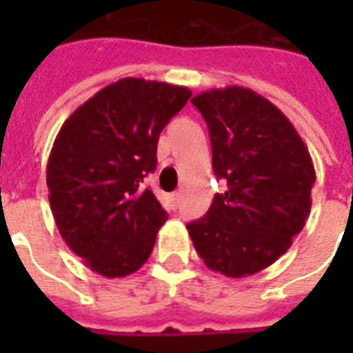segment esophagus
Masks as SVG:
<instances>
[{"mask_svg": "<svg viewBox=\"0 0 353 353\" xmlns=\"http://www.w3.org/2000/svg\"><path fill=\"white\" fill-rule=\"evenodd\" d=\"M181 198H183V192H181V190H177V192L172 194V201H174V205H176V207H177V205H179V203H181Z\"/></svg>", "mask_w": 353, "mask_h": 353, "instance_id": "esophagus-1", "label": "esophagus"}]
</instances>
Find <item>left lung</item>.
<instances>
[{"label": "left lung", "instance_id": "left-lung-1", "mask_svg": "<svg viewBox=\"0 0 353 353\" xmlns=\"http://www.w3.org/2000/svg\"><path fill=\"white\" fill-rule=\"evenodd\" d=\"M209 126L212 168L227 181L187 225L205 265L231 279L276 262L312 209L315 168L290 119L252 90L227 85L192 99Z\"/></svg>", "mask_w": 353, "mask_h": 353}]
</instances>
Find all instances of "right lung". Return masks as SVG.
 Masks as SVG:
<instances>
[{"instance_id":"add662e5","label":"right lung","mask_w":353,"mask_h":353,"mask_svg":"<svg viewBox=\"0 0 353 353\" xmlns=\"http://www.w3.org/2000/svg\"><path fill=\"white\" fill-rule=\"evenodd\" d=\"M183 85L121 79L74 110L47 161L58 231L88 268L108 279L135 273L166 212L143 179L157 165L163 128L190 99Z\"/></svg>"}]
</instances>
